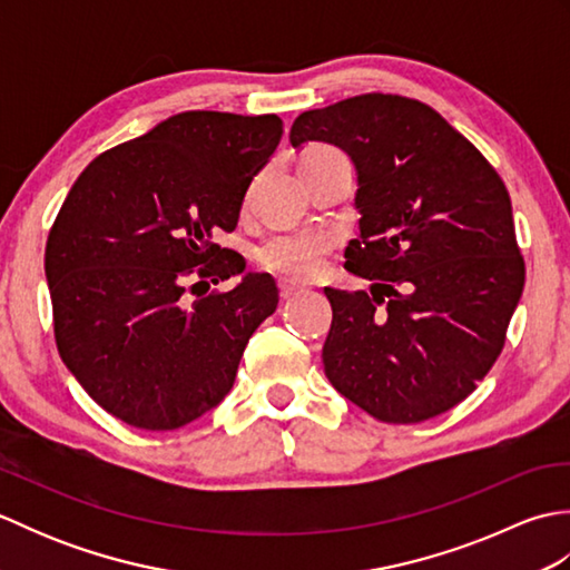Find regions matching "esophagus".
Wrapping results in <instances>:
<instances>
[{"instance_id": "obj_1", "label": "esophagus", "mask_w": 570, "mask_h": 570, "mask_svg": "<svg viewBox=\"0 0 570 570\" xmlns=\"http://www.w3.org/2000/svg\"><path fill=\"white\" fill-rule=\"evenodd\" d=\"M278 292H282L284 298H292L301 292H306V284L294 282V278H282V282H278Z\"/></svg>"}]
</instances>
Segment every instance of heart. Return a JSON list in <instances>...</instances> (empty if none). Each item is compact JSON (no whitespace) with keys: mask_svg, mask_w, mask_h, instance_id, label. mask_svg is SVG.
Masks as SVG:
<instances>
[{"mask_svg":"<svg viewBox=\"0 0 570 570\" xmlns=\"http://www.w3.org/2000/svg\"><path fill=\"white\" fill-rule=\"evenodd\" d=\"M333 149L318 147L308 151L306 156L331 154ZM304 156V159H306ZM333 247L331 233L318 227H304V229H288V233H276L266 237L259 249L257 259L276 274H284L288 278H308L321 269L325 254Z\"/></svg>","mask_w":570,"mask_h":570,"instance_id":"1","label":"heart"}]
</instances>
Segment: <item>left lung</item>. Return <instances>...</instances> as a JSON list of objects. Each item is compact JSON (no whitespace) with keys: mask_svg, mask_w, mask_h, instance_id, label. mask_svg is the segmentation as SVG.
I'll return each instance as SVG.
<instances>
[{"mask_svg":"<svg viewBox=\"0 0 570 570\" xmlns=\"http://www.w3.org/2000/svg\"><path fill=\"white\" fill-rule=\"evenodd\" d=\"M288 139L335 144L357 171L360 237L345 269L372 286L323 288L325 377L386 423L453 409L500 357L524 288L502 178L433 107L402 95L308 110Z\"/></svg>","mask_w":570,"mask_h":570,"instance_id":"left-lung-1","label":"left lung"}]
</instances>
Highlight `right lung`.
<instances>
[{
    "instance_id": "add662e5",
    "label": "right lung",
    "mask_w": 570,
    "mask_h": 570,
    "mask_svg": "<svg viewBox=\"0 0 570 570\" xmlns=\"http://www.w3.org/2000/svg\"><path fill=\"white\" fill-rule=\"evenodd\" d=\"M282 135L276 115L180 112L100 154L72 184L46 242L53 333L66 367L107 414L174 431L233 390L278 288L213 237L237 227ZM239 273L229 293L185 296Z\"/></svg>"
}]
</instances>
